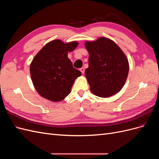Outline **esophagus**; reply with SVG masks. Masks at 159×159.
<instances>
[{
  "label": "esophagus",
  "instance_id": "34e87169",
  "mask_svg": "<svg viewBox=\"0 0 159 159\" xmlns=\"http://www.w3.org/2000/svg\"><path fill=\"white\" fill-rule=\"evenodd\" d=\"M80 71H81V73H82V74H84V72H85V68H83V67H82V68H80Z\"/></svg>",
  "mask_w": 159,
  "mask_h": 159
}]
</instances>
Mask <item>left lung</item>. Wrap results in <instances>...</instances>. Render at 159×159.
Wrapping results in <instances>:
<instances>
[{
	"instance_id": "1",
	"label": "left lung",
	"mask_w": 159,
	"mask_h": 159,
	"mask_svg": "<svg viewBox=\"0 0 159 159\" xmlns=\"http://www.w3.org/2000/svg\"><path fill=\"white\" fill-rule=\"evenodd\" d=\"M89 52V67L85 75L90 90L101 98H109L118 93L127 80L129 61L122 50L105 37L85 42Z\"/></svg>"
}]
</instances>
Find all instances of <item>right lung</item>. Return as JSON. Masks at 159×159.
I'll list each match as a JSON object with an SVG mask.
<instances>
[{"mask_svg":"<svg viewBox=\"0 0 159 159\" xmlns=\"http://www.w3.org/2000/svg\"><path fill=\"white\" fill-rule=\"evenodd\" d=\"M78 46V42L64 43L52 40L34 57L30 67L35 89L42 97L52 102H61L68 96L75 80L81 75L68 57Z\"/></svg>","mask_w":159,"mask_h":159,"instance_id":"obj_1","label":"right lung"}]
</instances>
